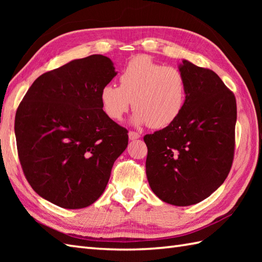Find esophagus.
Segmentation results:
<instances>
[{
	"mask_svg": "<svg viewBox=\"0 0 262 262\" xmlns=\"http://www.w3.org/2000/svg\"><path fill=\"white\" fill-rule=\"evenodd\" d=\"M128 136H129V140L130 141H134V140H137V138H140V134H138L137 132H134V130H130L129 133H128Z\"/></svg>",
	"mask_w": 262,
	"mask_h": 262,
	"instance_id": "1",
	"label": "esophagus"
}]
</instances>
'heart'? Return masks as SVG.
Returning <instances> with one entry per match:
<instances>
[{
  "label": "heart",
  "instance_id": "b5f03b06",
  "mask_svg": "<svg viewBox=\"0 0 262 262\" xmlns=\"http://www.w3.org/2000/svg\"><path fill=\"white\" fill-rule=\"evenodd\" d=\"M100 101L114 120H120L133 101V121L161 129L173 124L185 108L186 80L178 69L140 55L121 71L119 86L105 84L101 89Z\"/></svg>",
  "mask_w": 262,
  "mask_h": 262
}]
</instances>
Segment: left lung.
<instances>
[{
  "label": "left lung",
  "instance_id": "8db88e82",
  "mask_svg": "<svg viewBox=\"0 0 262 262\" xmlns=\"http://www.w3.org/2000/svg\"><path fill=\"white\" fill-rule=\"evenodd\" d=\"M182 63L185 108L173 124L144 136L149 187L174 206L210 196L229 176L235 148L234 93L215 72Z\"/></svg>",
  "mask_w": 262,
  "mask_h": 262
}]
</instances>
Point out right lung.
Returning <instances> with one entry per match:
<instances>
[{"instance_id":"obj_1","label":"right lung","mask_w":262,"mask_h":262,"mask_svg":"<svg viewBox=\"0 0 262 262\" xmlns=\"http://www.w3.org/2000/svg\"><path fill=\"white\" fill-rule=\"evenodd\" d=\"M103 55L74 59L32 83L16 109L22 171L39 196L80 209L101 196L128 130L105 115L101 89L116 76Z\"/></svg>"}]
</instances>
